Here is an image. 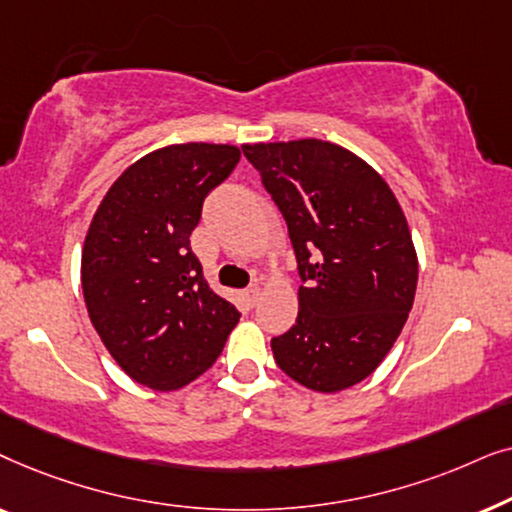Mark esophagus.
I'll return each instance as SVG.
<instances>
[{
    "label": "esophagus",
    "mask_w": 512,
    "mask_h": 512,
    "mask_svg": "<svg viewBox=\"0 0 512 512\" xmlns=\"http://www.w3.org/2000/svg\"><path fill=\"white\" fill-rule=\"evenodd\" d=\"M244 298L249 300V305H256L258 298H261V286L258 284H251L247 291H244Z\"/></svg>",
    "instance_id": "34e87169"
}]
</instances>
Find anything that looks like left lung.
Wrapping results in <instances>:
<instances>
[{"mask_svg": "<svg viewBox=\"0 0 512 512\" xmlns=\"http://www.w3.org/2000/svg\"><path fill=\"white\" fill-rule=\"evenodd\" d=\"M282 212L298 275V319L272 338L277 366L321 394L354 387L403 331L417 254L396 195L354 153L321 139L244 144Z\"/></svg>", "mask_w": 512, "mask_h": 512, "instance_id": "obj_1", "label": "left lung"}]
</instances>
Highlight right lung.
Wrapping results in <instances>:
<instances>
[{
    "label": "right lung",
    "instance_id": "1",
    "mask_svg": "<svg viewBox=\"0 0 512 512\" xmlns=\"http://www.w3.org/2000/svg\"><path fill=\"white\" fill-rule=\"evenodd\" d=\"M240 163L228 144H174L139 158L97 207L81 286L97 335L132 380L184 387L212 368L240 312L191 251L202 202Z\"/></svg>",
    "mask_w": 512,
    "mask_h": 512
}]
</instances>
